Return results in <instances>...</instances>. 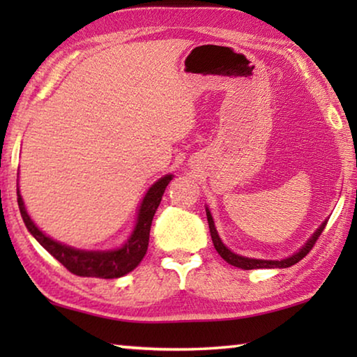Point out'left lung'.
<instances>
[{
  "mask_svg": "<svg viewBox=\"0 0 357 357\" xmlns=\"http://www.w3.org/2000/svg\"><path fill=\"white\" fill-rule=\"evenodd\" d=\"M206 215H208V223H209V231H211V238H213V244L215 247V250L219 252V255L225 259V261L228 264L231 266H236V268H241V269H259V268H289V266L296 264L298 261H301L302 258H304L307 253H309L312 250V247L315 245V243L319 238V234L323 233V229L326 227V223H328V220L323 222L321 225H319V228L317 229L315 233H313V236L307 241V243L304 244V247L302 249H299V252L293 253L291 257H288L285 259H255V258H245V257H241V255H236V253L231 252L229 249H227L225 244L222 243L219 234H217V229L214 227V220H213V215H211L209 209L206 208Z\"/></svg>",
  "mask_w": 357,
  "mask_h": 357,
  "instance_id": "left-lung-1",
  "label": "left lung"
}]
</instances>
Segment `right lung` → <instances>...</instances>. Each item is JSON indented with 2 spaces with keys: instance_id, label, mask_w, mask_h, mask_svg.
Segmentation results:
<instances>
[{
  "instance_id": "right-lung-1",
  "label": "right lung",
  "mask_w": 357,
  "mask_h": 357,
  "mask_svg": "<svg viewBox=\"0 0 357 357\" xmlns=\"http://www.w3.org/2000/svg\"><path fill=\"white\" fill-rule=\"evenodd\" d=\"M172 179L173 174H167L149 187L142 202V206L138 209L134 231H132L128 243L116 250H80L53 241L34 225L31 217L26 213L19 189H17V202H19L22 219L25 222L28 231L72 274L80 277H98V279H118V277H123L134 271L143 257L146 255L151 223H153V217L159 208L162 195H164Z\"/></svg>"
}]
</instances>
